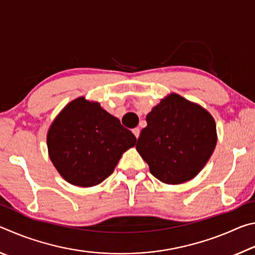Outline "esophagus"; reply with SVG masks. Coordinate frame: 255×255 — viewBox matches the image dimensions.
I'll list each match as a JSON object with an SVG mask.
<instances>
[{"instance_id": "1", "label": "esophagus", "mask_w": 255, "mask_h": 255, "mask_svg": "<svg viewBox=\"0 0 255 255\" xmlns=\"http://www.w3.org/2000/svg\"><path fill=\"white\" fill-rule=\"evenodd\" d=\"M132 133H133V135H135L136 138L139 137V133H140L139 128H133V129H132Z\"/></svg>"}]
</instances>
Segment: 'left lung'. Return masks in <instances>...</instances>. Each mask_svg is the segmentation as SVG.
Wrapping results in <instances>:
<instances>
[{"label": "left lung", "mask_w": 255, "mask_h": 255, "mask_svg": "<svg viewBox=\"0 0 255 255\" xmlns=\"http://www.w3.org/2000/svg\"><path fill=\"white\" fill-rule=\"evenodd\" d=\"M136 149L155 178L166 184L191 180L217 143L216 123L205 108L171 93L146 116Z\"/></svg>", "instance_id": "obj_1"}]
</instances>
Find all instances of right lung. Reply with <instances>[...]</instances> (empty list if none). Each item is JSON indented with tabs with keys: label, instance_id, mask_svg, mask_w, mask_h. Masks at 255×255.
<instances>
[{
	"label": "right lung",
	"instance_id": "right-lung-1",
	"mask_svg": "<svg viewBox=\"0 0 255 255\" xmlns=\"http://www.w3.org/2000/svg\"><path fill=\"white\" fill-rule=\"evenodd\" d=\"M136 137L96 101L80 97L64 107L47 132L51 163L68 183L89 188L106 180Z\"/></svg>",
	"mask_w": 255,
	"mask_h": 255
}]
</instances>
